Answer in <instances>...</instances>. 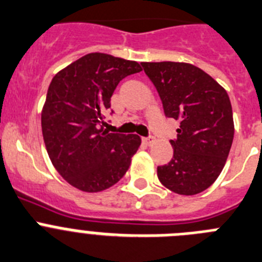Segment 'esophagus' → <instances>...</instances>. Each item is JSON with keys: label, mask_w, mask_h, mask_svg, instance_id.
<instances>
[{"label": "esophagus", "mask_w": 262, "mask_h": 262, "mask_svg": "<svg viewBox=\"0 0 262 262\" xmlns=\"http://www.w3.org/2000/svg\"><path fill=\"white\" fill-rule=\"evenodd\" d=\"M143 142L146 143V145H152V143L155 142V137L154 136H147L143 138Z\"/></svg>", "instance_id": "34e87169"}]
</instances>
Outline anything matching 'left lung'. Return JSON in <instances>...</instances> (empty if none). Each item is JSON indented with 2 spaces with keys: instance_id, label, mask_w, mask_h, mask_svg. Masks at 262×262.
I'll return each instance as SVG.
<instances>
[{
  "instance_id": "1",
  "label": "left lung",
  "mask_w": 262,
  "mask_h": 262,
  "mask_svg": "<svg viewBox=\"0 0 262 262\" xmlns=\"http://www.w3.org/2000/svg\"><path fill=\"white\" fill-rule=\"evenodd\" d=\"M157 89L166 117L178 120L171 140L173 158L158 166V178L178 194L204 192L222 172L234 140L230 98L200 68L184 62H142Z\"/></svg>"
}]
</instances>
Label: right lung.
Instances as JSON below:
<instances>
[{"label": "right lung", "instance_id": "add662e5", "mask_svg": "<svg viewBox=\"0 0 262 262\" xmlns=\"http://www.w3.org/2000/svg\"><path fill=\"white\" fill-rule=\"evenodd\" d=\"M141 70L136 61L90 53L52 79L41 112L44 142L55 168L73 187L100 192L128 171L141 138L108 133L104 119L119 82Z\"/></svg>", "mask_w": 262, "mask_h": 262}]
</instances>
